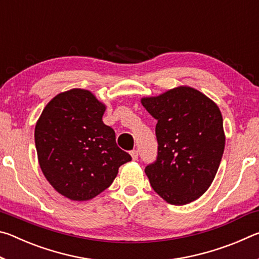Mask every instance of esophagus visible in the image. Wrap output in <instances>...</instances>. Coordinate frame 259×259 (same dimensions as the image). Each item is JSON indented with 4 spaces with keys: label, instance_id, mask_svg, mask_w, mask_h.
<instances>
[{
    "label": "esophagus",
    "instance_id": "obj_1",
    "mask_svg": "<svg viewBox=\"0 0 259 259\" xmlns=\"http://www.w3.org/2000/svg\"><path fill=\"white\" fill-rule=\"evenodd\" d=\"M130 155H131V157H133V160H137L138 159V151L137 150L131 151Z\"/></svg>",
    "mask_w": 259,
    "mask_h": 259
}]
</instances>
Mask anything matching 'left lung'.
<instances>
[{
    "instance_id": "obj_1",
    "label": "left lung",
    "mask_w": 259,
    "mask_h": 259,
    "mask_svg": "<svg viewBox=\"0 0 259 259\" xmlns=\"http://www.w3.org/2000/svg\"><path fill=\"white\" fill-rule=\"evenodd\" d=\"M142 104L157 121V157L145 168L151 186L170 204L193 202L211 185L224 153L221 111L199 90L184 85L142 98Z\"/></svg>"
}]
</instances>
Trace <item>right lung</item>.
I'll list each match as a JSON object with an SVG mask.
<instances>
[{
    "mask_svg": "<svg viewBox=\"0 0 259 259\" xmlns=\"http://www.w3.org/2000/svg\"><path fill=\"white\" fill-rule=\"evenodd\" d=\"M106 106L89 90L57 95L35 125V146L47 181L61 195L87 201L111 186L119 168L131 161L103 122Z\"/></svg>",
    "mask_w": 259,
    "mask_h": 259,
    "instance_id": "add662e5",
    "label": "right lung"
}]
</instances>
